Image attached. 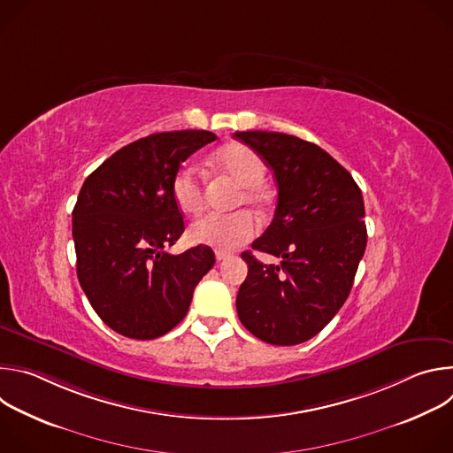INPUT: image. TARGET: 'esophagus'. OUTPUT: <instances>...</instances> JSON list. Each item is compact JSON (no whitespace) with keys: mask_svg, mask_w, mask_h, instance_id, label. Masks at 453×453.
I'll list each match as a JSON object with an SVG mask.
<instances>
[{"mask_svg":"<svg viewBox=\"0 0 453 453\" xmlns=\"http://www.w3.org/2000/svg\"><path fill=\"white\" fill-rule=\"evenodd\" d=\"M215 257H217V262L220 264V262H226V260H229L231 254H229V252H222V250H219V252L215 254Z\"/></svg>","mask_w":453,"mask_h":453,"instance_id":"34e87169","label":"esophagus"}]
</instances>
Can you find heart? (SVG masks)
Masks as SVG:
<instances>
[{
    "mask_svg": "<svg viewBox=\"0 0 453 453\" xmlns=\"http://www.w3.org/2000/svg\"><path fill=\"white\" fill-rule=\"evenodd\" d=\"M213 166L227 173L240 184L236 204H249L254 208L265 206V193L262 182L267 173L264 159L245 145H227L213 156ZM172 196L177 208L184 215H197L204 206L203 177L199 170L186 165L177 170L172 180ZM257 233V222L247 211H236L231 215H206L193 222L188 229V236L193 243L210 245L217 250H233Z\"/></svg>",
    "mask_w": 453,
    "mask_h": 453,
    "instance_id": "1",
    "label": "heart"
}]
</instances>
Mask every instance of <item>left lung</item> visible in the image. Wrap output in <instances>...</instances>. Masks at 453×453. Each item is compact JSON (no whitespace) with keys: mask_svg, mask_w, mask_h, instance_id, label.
<instances>
[{"mask_svg":"<svg viewBox=\"0 0 453 453\" xmlns=\"http://www.w3.org/2000/svg\"><path fill=\"white\" fill-rule=\"evenodd\" d=\"M234 138L273 170L278 206L252 249L281 257L265 265L242 252L249 273L236 296L242 325L260 341L294 346L315 337L348 299L367 243L358 184L326 150L283 133Z\"/></svg>","mask_w":453,"mask_h":453,"instance_id":"left-lung-1","label":"left lung"}]
</instances>
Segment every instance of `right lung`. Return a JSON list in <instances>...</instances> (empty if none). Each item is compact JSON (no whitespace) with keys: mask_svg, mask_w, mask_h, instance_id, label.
I'll use <instances>...</instances> for the list:
<instances>
[{"mask_svg":"<svg viewBox=\"0 0 453 453\" xmlns=\"http://www.w3.org/2000/svg\"><path fill=\"white\" fill-rule=\"evenodd\" d=\"M215 140L208 131L150 134L114 152L81 188L73 208L77 276L98 317L123 337L150 341L175 328L215 264L208 245L177 256L165 250L184 231L173 175Z\"/></svg>","mask_w":453,"mask_h":453,"instance_id":"1","label":"right lung"}]
</instances>
